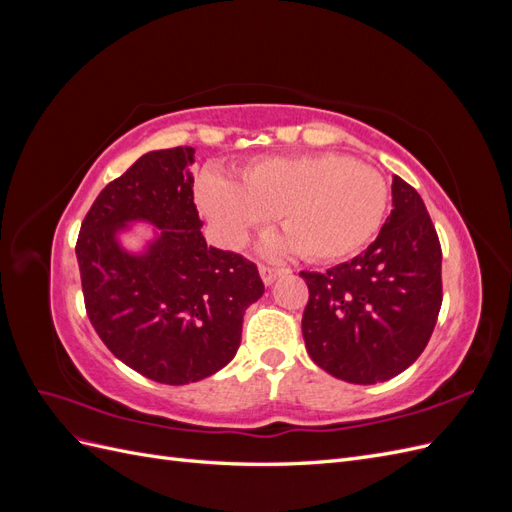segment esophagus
<instances>
[{
  "label": "esophagus",
  "mask_w": 512,
  "mask_h": 512,
  "mask_svg": "<svg viewBox=\"0 0 512 512\" xmlns=\"http://www.w3.org/2000/svg\"><path fill=\"white\" fill-rule=\"evenodd\" d=\"M258 271H260L262 282H265L267 286H271V284L275 282V277H277V275H282V273H284V269L269 267V265H260V267H258Z\"/></svg>",
  "instance_id": "esophagus-1"
}]
</instances>
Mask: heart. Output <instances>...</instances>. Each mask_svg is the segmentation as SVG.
I'll return each mask as SVG.
<instances>
[{
	"label": "heart",
	"mask_w": 512,
	"mask_h": 512,
	"mask_svg": "<svg viewBox=\"0 0 512 512\" xmlns=\"http://www.w3.org/2000/svg\"><path fill=\"white\" fill-rule=\"evenodd\" d=\"M196 198L228 247L277 215L286 235L269 237L265 252L301 247L303 256L331 262L359 252L376 235L389 194L374 168L327 151L252 160L239 170V183L205 175Z\"/></svg>",
	"instance_id": "b5f03b06"
}]
</instances>
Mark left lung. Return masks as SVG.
<instances>
[{
	"label": "left lung",
	"mask_w": 512,
	"mask_h": 512,
	"mask_svg": "<svg viewBox=\"0 0 512 512\" xmlns=\"http://www.w3.org/2000/svg\"><path fill=\"white\" fill-rule=\"evenodd\" d=\"M393 211L365 252L333 269L301 271L307 354L327 374L376 384L425 350L442 305V250L423 198L393 175Z\"/></svg>",
	"instance_id": "1"
}]
</instances>
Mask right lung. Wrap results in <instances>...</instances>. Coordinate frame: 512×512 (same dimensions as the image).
<instances>
[{
  "label": "right lung",
  "mask_w": 512,
  "mask_h": 512,
  "mask_svg": "<svg viewBox=\"0 0 512 512\" xmlns=\"http://www.w3.org/2000/svg\"><path fill=\"white\" fill-rule=\"evenodd\" d=\"M194 153L138 158L98 194L76 241L96 333L121 363L162 384L205 380L235 359L245 309L265 292L254 262L207 245ZM134 225L150 228L138 251L122 241Z\"/></svg>",
  "instance_id": "1"
}]
</instances>
